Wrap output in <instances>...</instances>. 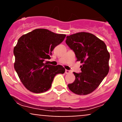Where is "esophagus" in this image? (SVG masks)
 <instances>
[{"label":"esophagus","instance_id":"1","mask_svg":"<svg viewBox=\"0 0 122 122\" xmlns=\"http://www.w3.org/2000/svg\"><path fill=\"white\" fill-rule=\"evenodd\" d=\"M71 73V71H69V70H65V73L66 74H69Z\"/></svg>","mask_w":122,"mask_h":122}]
</instances>
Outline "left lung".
Here are the masks:
<instances>
[{
  "instance_id": "1",
  "label": "left lung",
  "mask_w": 122,
  "mask_h": 122,
  "mask_svg": "<svg viewBox=\"0 0 122 122\" xmlns=\"http://www.w3.org/2000/svg\"><path fill=\"white\" fill-rule=\"evenodd\" d=\"M65 42L75 52L77 61L82 64L81 72H73L76 79L68 85V88L77 95L91 93L108 73L110 53L106 45L95 35L86 32L67 36Z\"/></svg>"
}]
</instances>
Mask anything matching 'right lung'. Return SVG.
<instances>
[{
    "label": "right lung",
    "mask_w": 122,
    "mask_h": 122,
    "mask_svg": "<svg viewBox=\"0 0 122 122\" xmlns=\"http://www.w3.org/2000/svg\"><path fill=\"white\" fill-rule=\"evenodd\" d=\"M65 37V34L37 29L19 38L14 48V68L28 90L36 93L47 91L55 76L64 73L65 69L62 66H53L44 61L50 59L51 51Z\"/></svg>",
    "instance_id": "1"
}]
</instances>
